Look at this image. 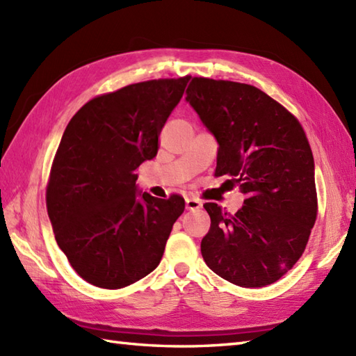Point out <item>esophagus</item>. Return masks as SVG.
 <instances>
[{"instance_id": "esophagus-1", "label": "esophagus", "mask_w": 356, "mask_h": 356, "mask_svg": "<svg viewBox=\"0 0 356 356\" xmlns=\"http://www.w3.org/2000/svg\"><path fill=\"white\" fill-rule=\"evenodd\" d=\"M185 207H186V209H190V211L200 209L202 208V202L199 199H195V197H186Z\"/></svg>"}]
</instances>
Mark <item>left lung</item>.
I'll use <instances>...</instances> for the list:
<instances>
[{"label":"left lung","instance_id":"obj_1","mask_svg":"<svg viewBox=\"0 0 356 356\" xmlns=\"http://www.w3.org/2000/svg\"><path fill=\"white\" fill-rule=\"evenodd\" d=\"M186 101L218 142L216 176L246 199L236 214L205 203L203 260L241 287L275 283L303 255L316 220L315 170L303 127L260 88L193 78Z\"/></svg>","mask_w":356,"mask_h":356}]
</instances>
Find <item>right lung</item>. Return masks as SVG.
I'll return each instance as SVG.
<instances>
[{"label":"right lung","instance_id":"right-lung-1","mask_svg":"<svg viewBox=\"0 0 356 356\" xmlns=\"http://www.w3.org/2000/svg\"><path fill=\"white\" fill-rule=\"evenodd\" d=\"M188 81L151 79L99 95L65 128L45 203L58 246L90 284L120 289L162 260L185 200L138 194L134 171L157 154L159 134Z\"/></svg>","mask_w":356,"mask_h":356}]
</instances>
